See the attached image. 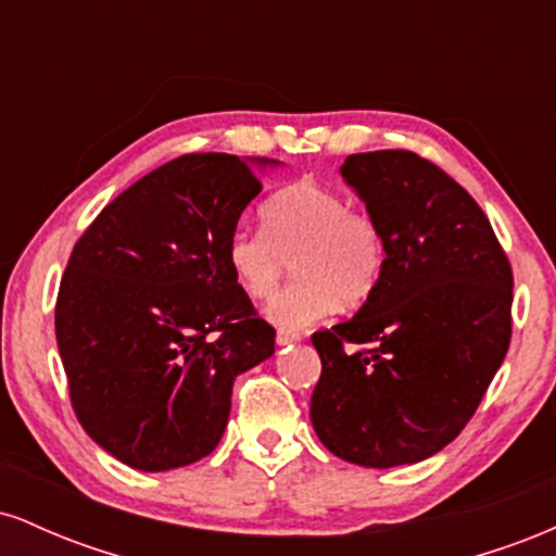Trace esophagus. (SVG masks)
I'll return each mask as SVG.
<instances>
[{"label":"esophagus","mask_w":556,"mask_h":556,"mask_svg":"<svg viewBox=\"0 0 556 556\" xmlns=\"http://www.w3.org/2000/svg\"><path fill=\"white\" fill-rule=\"evenodd\" d=\"M298 340H300L298 331H290V329H279L277 331V344H292V342H298Z\"/></svg>","instance_id":"34e87169"}]
</instances>
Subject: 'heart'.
I'll use <instances>...</instances> for the list:
<instances>
[{
  "mask_svg": "<svg viewBox=\"0 0 556 556\" xmlns=\"http://www.w3.org/2000/svg\"><path fill=\"white\" fill-rule=\"evenodd\" d=\"M261 225L264 232L240 227L229 235L227 269L248 298L266 300L292 261L298 279L266 308L282 329L321 321L340 303H366L384 274L379 219L331 185L298 180L277 190L261 206Z\"/></svg>",
  "mask_w": 556,
  "mask_h": 556,
  "instance_id": "b5f03b06",
  "label": "heart"
}]
</instances>
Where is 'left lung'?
Returning <instances> with one entry per match:
<instances>
[{
	"instance_id": "1",
	"label": "left lung",
	"mask_w": 556,
	"mask_h": 556,
	"mask_svg": "<svg viewBox=\"0 0 556 556\" xmlns=\"http://www.w3.org/2000/svg\"><path fill=\"white\" fill-rule=\"evenodd\" d=\"M387 264L350 321L311 337V424L331 455L394 468L437 455L481 405L513 337V266L486 214L413 151L344 159Z\"/></svg>"
}]
</instances>
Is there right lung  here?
Listing matches in <instances>:
<instances>
[{"mask_svg": "<svg viewBox=\"0 0 556 556\" xmlns=\"http://www.w3.org/2000/svg\"><path fill=\"white\" fill-rule=\"evenodd\" d=\"M258 193L240 156L185 154L106 203L75 242L54 308L70 402L130 468L159 473L214 452L235 376L274 353L277 331L225 258Z\"/></svg>", "mask_w": 556, "mask_h": 556, "instance_id": "obj_1", "label": "right lung"}]
</instances>
